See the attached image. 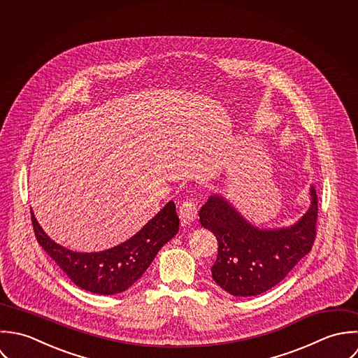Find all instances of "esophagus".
<instances>
[{
  "label": "esophagus",
  "mask_w": 358,
  "mask_h": 358,
  "mask_svg": "<svg viewBox=\"0 0 358 358\" xmlns=\"http://www.w3.org/2000/svg\"><path fill=\"white\" fill-rule=\"evenodd\" d=\"M178 215L184 224H189L192 221L196 220V215H198V208L196 205L194 203L192 199H187L184 201L181 205H180V210H178Z\"/></svg>",
  "instance_id": "1"
}]
</instances>
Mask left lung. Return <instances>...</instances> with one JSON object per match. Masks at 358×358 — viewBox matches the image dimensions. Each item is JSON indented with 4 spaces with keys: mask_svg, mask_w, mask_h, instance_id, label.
Masks as SVG:
<instances>
[{
    "mask_svg": "<svg viewBox=\"0 0 358 358\" xmlns=\"http://www.w3.org/2000/svg\"><path fill=\"white\" fill-rule=\"evenodd\" d=\"M311 205L294 225L259 229L222 196H210L199 212L201 224L218 242L212 277L232 296H256L280 284L311 250L317 235L318 198L311 187Z\"/></svg>",
    "mask_w": 358,
    "mask_h": 358,
    "instance_id": "left-lung-1",
    "label": "left lung"
}]
</instances>
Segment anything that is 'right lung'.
Segmentation results:
<instances>
[{"instance_id":"1","label":"right lung","mask_w":358,"mask_h":358,"mask_svg":"<svg viewBox=\"0 0 358 358\" xmlns=\"http://www.w3.org/2000/svg\"><path fill=\"white\" fill-rule=\"evenodd\" d=\"M37 242L77 286L98 294H115L137 282L152 260L180 228L174 202H169L129 241L96 253H77L47 236L31 212Z\"/></svg>"}]
</instances>
